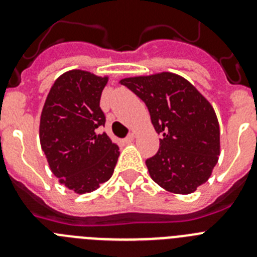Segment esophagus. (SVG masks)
I'll list each match as a JSON object with an SVG mask.
<instances>
[{"instance_id":"1","label":"esophagus","mask_w":257,"mask_h":257,"mask_svg":"<svg viewBox=\"0 0 257 257\" xmlns=\"http://www.w3.org/2000/svg\"><path fill=\"white\" fill-rule=\"evenodd\" d=\"M134 138H135V136H134V134H130V135L127 136L126 139H124V143H127V144H128V143H133Z\"/></svg>"}]
</instances>
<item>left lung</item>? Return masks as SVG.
<instances>
[{
  "mask_svg": "<svg viewBox=\"0 0 257 257\" xmlns=\"http://www.w3.org/2000/svg\"><path fill=\"white\" fill-rule=\"evenodd\" d=\"M148 106L161 135L160 149L145 161L163 189L189 194L205 184L220 154V128L212 105L189 81L170 72L123 78Z\"/></svg>",
  "mask_w": 257,
  "mask_h": 257,
  "instance_id": "1",
  "label": "left lung"
}]
</instances>
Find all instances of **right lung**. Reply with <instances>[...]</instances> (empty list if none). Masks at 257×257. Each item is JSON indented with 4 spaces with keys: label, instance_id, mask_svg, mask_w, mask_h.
Returning <instances> with one entry per match:
<instances>
[{
    "label": "right lung",
    "instance_id": "add662e5",
    "mask_svg": "<svg viewBox=\"0 0 257 257\" xmlns=\"http://www.w3.org/2000/svg\"><path fill=\"white\" fill-rule=\"evenodd\" d=\"M108 77L73 69L56 79L40 121L41 148L52 174L78 194L94 192L110 179L119 148L100 127V97Z\"/></svg>",
    "mask_w": 257,
    "mask_h": 257
}]
</instances>
